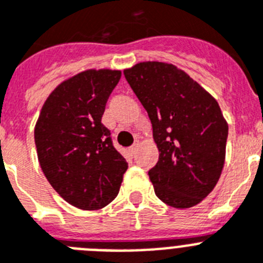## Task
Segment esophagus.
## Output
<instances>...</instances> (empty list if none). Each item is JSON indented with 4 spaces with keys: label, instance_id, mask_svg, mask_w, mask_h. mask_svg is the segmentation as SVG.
<instances>
[{
    "label": "esophagus",
    "instance_id": "esophagus-1",
    "mask_svg": "<svg viewBox=\"0 0 263 263\" xmlns=\"http://www.w3.org/2000/svg\"><path fill=\"white\" fill-rule=\"evenodd\" d=\"M138 147H139V142H138V141H136V142H134L133 145L130 146L129 150H130V152H132V153H136L137 150H138Z\"/></svg>",
    "mask_w": 263,
    "mask_h": 263
}]
</instances>
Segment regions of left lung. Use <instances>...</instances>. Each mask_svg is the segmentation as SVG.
<instances>
[{
  "label": "left lung",
  "mask_w": 263,
  "mask_h": 263,
  "mask_svg": "<svg viewBox=\"0 0 263 263\" xmlns=\"http://www.w3.org/2000/svg\"><path fill=\"white\" fill-rule=\"evenodd\" d=\"M124 75L147 111L159 150L148 171L155 195L174 208L196 205L224 167L228 124L217 101L168 63H138Z\"/></svg>",
  "instance_id": "obj_1"
}]
</instances>
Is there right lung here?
<instances>
[{"label":"right lung","instance_id":"add662e5","mask_svg":"<svg viewBox=\"0 0 263 263\" xmlns=\"http://www.w3.org/2000/svg\"><path fill=\"white\" fill-rule=\"evenodd\" d=\"M121 71L88 69L51 92L36 121V153L52 188L71 205L104 208L120 191L127 162L101 124Z\"/></svg>","mask_w":263,"mask_h":263}]
</instances>
